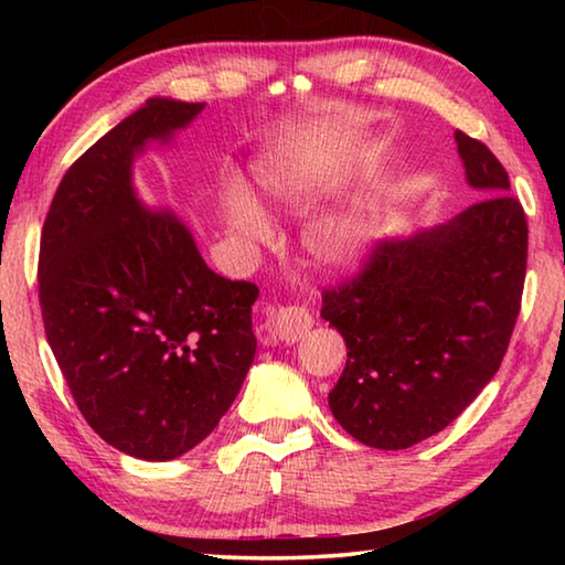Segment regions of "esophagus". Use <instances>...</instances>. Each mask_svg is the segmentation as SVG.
Wrapping results in <instances>:
<instances>
[{"label":"esophagus","instance_id":"1","mask_svg":"<svg viewBox=\"0 0 565 565\" xmlns=\"http://www.w3.org/2000/svg\"><path fill=\"white\" fill-rule=\"evenodd\" d=\"M266 317H269L274 337H279L286 343L303 339V333L313 327L311 313L303 306H279V309L266 311Z\"/></svg>","mask_w":565,"mask_h":565}]
</instances>
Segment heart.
Returning <instances> with one entry per match:
<instances>
[{
    "mask_svg": "<svg viewBox=\"0 0 565 565\" xmlns=\"http://www.w3.org/2000/svg\"><path fill=\"white\" fill-rule=\"evenodd\" d=\"M264 184L269 186L274 196H279L286 204H299V191L291 181L279 177H264ZM388 194L384 189H369L341 214L321 218L306 232V248L323 266L331 269H349L363 262L376 242V232L381 218L386 212ZM226 214L238 238L244 242H264L269 238V218L264 216L262 206L246 194L244 189L232 186L226 191Z\"/></svg>",
    "mask_w": 565,
    "mask_h": 565,
    "instance_id": "heart-1",
    "label": "heart"
}]
</instances>
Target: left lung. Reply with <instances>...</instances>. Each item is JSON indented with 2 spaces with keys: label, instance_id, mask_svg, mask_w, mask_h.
Here are the masks:
<instances>
[{
  "label": "left lung",
  "instance_id": "1",
  "mask_svg": "<svg viewBox=\"0 0 565 565\" xmlns=\"http://www.w3.org/2000/svg\"><path fill=\"white\" fill-rule=\"evenodd\" d=\"M468 186L451 222L379 242L321 319L347 341L333 418L371 448L401 451L451 424L499 371L521 311L529 224L493 151L456 131Z\"/></svg>",
  "mask_w": 565,
  "mask_h": 565
}]
</instances>
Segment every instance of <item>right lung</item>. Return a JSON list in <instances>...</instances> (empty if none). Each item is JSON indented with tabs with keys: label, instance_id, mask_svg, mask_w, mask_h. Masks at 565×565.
<instances>
[{
	"label": "right lung",
	"instance_id": "add662e5",
	"mask_svg": "<svg viewBox=\"0 0 565 565\" xmlns=\"http://www.w3.org/2000/svg\"><path fill=\"white\" fill-rule=\"evenodd\" d=\"M204 102L149 99L74 161L40 244L46 341L82 416L109 446L169 461L202 444L256 353L259 289L209 269L171 212H149L131 167Z\"/></svg>",
	"mask_w": 565,
	"mask_h": 565
}]
</instances>
